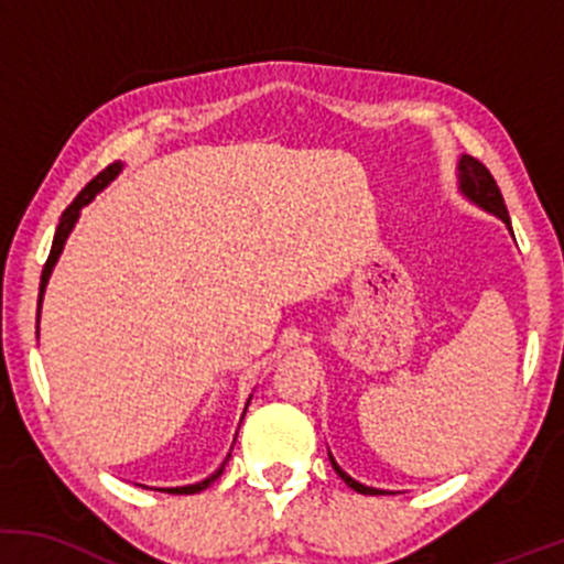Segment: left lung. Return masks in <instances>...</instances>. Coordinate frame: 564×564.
Masks as SVG:
<instances>
[{
	"label": "left lung",
	"mask_w": 564,
	"mask_h": 564,
	"mask_svg": "<svg viewBox=\"0 0 564 564\" xmlns=\"http://www.w3.org/2000/svg\"><path fill=\"white\" fill-rule=\"evenodd\" d=\"M456 177H458V193H462V196L467 200H471L475 206H480L482 212H488V215L501 219V223L507 225V230L511 232V219H509L507 204H503V196H501V191H498L494 174L485 170L480 161L464 153V156L458 159V164H456ZM511 238H514V232H511ZM328 458H332V467L336 469V475H339L341 480H345L352 490H358V494H364V496L387 494V490L371 488V485H364V482L355 480V477H349L347 471L334 462L332 451H328Z\"/></svg>",
	"instance_id": "1"
}]
</instances>
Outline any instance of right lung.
Instances as JSON below:
<instances>
[{
	"label": "right lung",
	"instance_id": "right-lung-1",
	"mask_svg": "<svg viewBox=\"0 0 564 564\" xmlns=\"http://www.w3.org/2000/svg\"><path fill=\"white\" fill-rule=\"evenodd\" d=\"M124 170V164H121V161H116V164H111L108 166V170H102L100 174H97V177L93 180V183H89L87 187H84V191L79 193V196L74 198V204L68 206L66 212H63V217H61V225H57V230H55V238H53V249H50V257H47V264H44V270H42V283H39V307H36V339H39V315H42V300H44V291H47V283H50V275H53V270H55V264H57V260H61V254H63V246H66V241H68V236H70V230L76 228V223H79V215H82V209L87 204H93V198L97 196V193L102 191V187H108L113 183L116 177H119V172ZM249 403H251V394H249V400H246V408H249ZM246 408H243V413H246ZM241 422H243V416H241ZM241 426V424H238ZM236 437H238V432H236ZM232 443H236V440H232ZM232 451V448H230ZM228 458H230V453H228ZM228 458H225L223 464H219V467L212 471L209 477H206V480H200V482H193V485H180V488H159V490H164V494H180V496H191V494H200V490L204 488H209L212 482L217 480L219 475H223L225 471V464H228ZM142 488H145V485H142Z\"/></svg>",
	"mask_w": 564,
	"mask_h": 564
}]
</instances>
